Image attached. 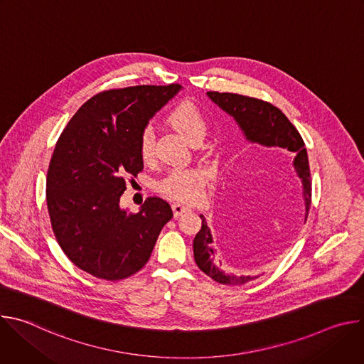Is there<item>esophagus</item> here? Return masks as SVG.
Listing matches in <instances>:
<instances>
[{"instance_id":"34e87169","label":"esophagus","mask_w":364,"mask_h":364,"mask_svg":"<svg viewBox=\"0 0 364 364\" xmlns=\"http://www.w3.org/2000/svg\"><path fill=\"white\" fill-rule=\"evenodd\" d=\"M171 207H173V213H174L176 218H178V216H181L183 213H187V212L190 210L188 207H186V205L180 204V203H174Z\"/></svg>"}]
</instances>
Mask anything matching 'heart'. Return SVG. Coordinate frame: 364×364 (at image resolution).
Listing matches in <instances>:
<instances>
[{
  "mask_svg": "<svg viewBox=\"0 0 364 364\" xmlns=\"http://www.w3.org/2000/svg\"><path fill=\"white\" fill-rule=\"evenodd\" d=\"M166 122L190 144L200 141L207 129L205 119L200 109L191 102L183 100L167 112ZM138 154L142 161L152 157V139L148 132L141 134ZM207 181V174L200 168H178L171 171L159 184V188L180 203H194L201 198Z\"/></svg>",
  "mask_w": 364,
  "mask_h": 364,
  "instance_id": "obj_1",
  "label": "heart"
}]
</instances>
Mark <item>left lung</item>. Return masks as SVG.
<instances>
[{
	"label": "left lung",
	"instance_id": "left-lung-1",
	"mask_svg": "<svg viewBox=\"0 0 364 364\" xmlns=\"http://www.w3.org/2000/svg\"><path fill=\"white\" fill-rule=\"evenodd\" d=\"M207 96L215 102L216 105L230 115L239 128L242 129L246 141L252 144H259L268 148H281L289 151L294 155V170L302 184V200L305 207V216L302 222L305 223L308 218V210L311 205V174L305 144L296 131V128L289 122V119L282 114L281 109L274 107L272 103L249 97L237 93H219V92H207ZM201 229L193 240L194 261L197 267L212 279L223 285H243L257 277H236L228 274L222 268V262L218 261L213 250V237L212 232L205 223L203 215ZM299 225L292 226V235L298 232Z\"/></svg>",
	"mask_w": 364,
	"mask_h": 364
}]
</instances>
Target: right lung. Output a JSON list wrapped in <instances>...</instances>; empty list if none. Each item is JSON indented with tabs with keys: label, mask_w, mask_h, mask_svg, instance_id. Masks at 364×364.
<instances>
[{
	"label": "right lung",
	"mask_w": 364,
	"mask_h": 364,
	"mask_svg": "<svg viewBox=\"0 0 364 364\" xmlns=\"http://www.w3.org/2000/svg\"><path fill=\"white\" fill-rule=\"evenodd\" d=\"M180 85L111 89L90 97L63 129L51 155L46 197L56 239L82 271L107 281L136 274L173 210L149 197L138 213L121 209L127 177L144 168L138 142L148 121Z\"/></svg>",
	"instance_id": "add662e5"
}]
</instances>
